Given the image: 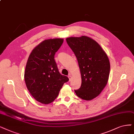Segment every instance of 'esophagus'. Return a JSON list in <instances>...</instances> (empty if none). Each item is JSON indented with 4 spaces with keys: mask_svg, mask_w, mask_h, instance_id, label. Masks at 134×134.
I'll use <instances>...</instances> for the list:
<instances>
[{
    "mask_svg": "<svg viewBox=\"0 0 134 134\" xmlns=\"http://www.w3.org/2000/svg\"><path fill=\"white\" fill-rule=\"evenodd\" d=\"M68 78H69V80H70V81H71V80L72 79V76H71V75H69L68 76Z\"/></svg>",
    "mask_w": 134,
    "mask_h": 134,
    "instance_id": "1",
    "label": "esophagus"
}]
</instances>
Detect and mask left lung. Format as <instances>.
Returning <instances> with one entry per match:
<instances>
[{
	"label": "left lung",
	"instance_id": "left-lung-1",
	"mask_svg": "<svg viewBox=\"0 0 134 134\" xmlns=\"http://www.w3.org/2000/svg\"><path fill=\"white\" fill-rule=\"evenodd\" d=\"M66 41L77 57L81 74L80 88L75 90L82 99L91 100L105 88L110 73L107 54L93 39L86 36L71 37Z\"/></svg>",
	"mask_w": 134,
	"mask_h": 134
}]
</instances>
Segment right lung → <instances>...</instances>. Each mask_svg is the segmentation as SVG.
I'll list each match as a JSON object with an SVG mask.
<instances>
[{
    "mask_svg": "<svg viewBox=\"0 0 134 134\" xmlns=\"http://www.w3.org/2000/svg\"><path fill=\"white\" fill-rule=\"evenodd\" d=\"M63 38L47 39L35 47L28 58L24 79L31 95L37 102L48 104L57 97L63 84L69 81L59 72L54 54Z\"/></svg>",
    "mask_w": 134,
    "mask_h": 134,
    "instance_id": "1",
    "label": "right lung"
}]
</instances>
